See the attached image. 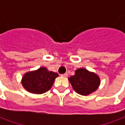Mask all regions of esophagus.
Masks as SVG:
<instances>
[{
    "label": "esophagus",
    "mask_w": 125,
    "mask_h": 125,
    "mask_svg": "<svg viewBox=\"0 0 125 125\" xmlns=\"http://www.w3.org/2000/svg\"><path fill=\"white\" fill-rule=\"evenodd\" d=\"M67 74L65 73V74H61V76H63V77H67Z\"/></svg>",
    "instance_id": "obj_1"
}]
</instances>
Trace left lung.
<instances>
[{
  "mask_svg": "<svg viewBox=\"0 0 125 125\" xmlns=\"http://www.w3.org/2000/svg\"><path fill=\"white\" fill-rule=\"evenodd\" d=\"M69 81L76 93L85 96L93 93L100 85L98 75L84 68L76 70L75 74L70 76Z\"/></svg>",
  "mask_w": 125,
  "mask_h": 125,
  "instance_id": "obj_1",
  "label": "left lung"
}]
</instances>
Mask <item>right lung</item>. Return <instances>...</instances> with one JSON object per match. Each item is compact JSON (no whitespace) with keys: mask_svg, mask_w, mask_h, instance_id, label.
I'll list each match as a JSON object with an SVG mask.
<instances>
[{"mask_svg":"<svg viewBox=\"0 0 125 125\" xmlns=\"http://www.w3.org/2000/svg\"><path fill=\"white\" fill-rule=\"evenodd\" d=\"M58 74L46 67H40L28 72L22 77L21 83L27 91L34 94H42L49 91Z\"/></svg>","mask_w":125,"mask_h":125,"instance_id":"add662e5","label":"right lung"}]
</instances>
